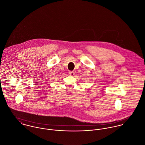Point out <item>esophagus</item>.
I'll list each match as a JSON object with an SVG mask.
<instances>
[{
	"label": "esophagus",
	"instance_id": "1",
	"mask_svg": "<svg viewBox=\"0 0 145 145\" xmlns=\"http://www.w3.org/2000/svg\"><path fill=\"white\" fill-rule=\"evenodd\" d=\"M69 75H70V76H74V74H75L74 72V71H70L69 72Z\"/></svg>",
	"mask_w": 145,
	"mask_h": 145
}]
</instances>
